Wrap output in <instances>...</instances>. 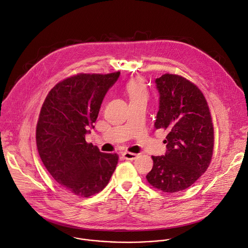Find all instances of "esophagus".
I'll list each match as a JSON object with an SVG mask.
<instances>
[{"label": "esophagus", "mask_w": 248, "mask_h": 248, "mask_svg": "<svg viewBox=\"0 0 248 248\" xmlns=\"http://www.w3.org/2000/svg\"><path fill=\"white\" fill-rule=\"evenodd\" d=\"M123 156H124V158L126 160H134V159H137V157H138V155L136 153H131V152H124Z\"/></svg>", "instance_id": "34e87169"}]
</instances>
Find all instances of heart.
I'll return each instance as SVG.
<instances>
[{
  "label": "heart",
  "instance_id": "heart-1",
  "mask_svg": "<svg viewBox=\"0 0 248 248\" xmlns=\"http://www.w3.org/2000/svg\"><path fill=\"white\" fill-rule=\"evenodd\" d=\"M125 91L130 101L146 100L147 98V90L145 84L140 79L130 80L125 85Z\"/></svg>",
  "mask_w": 248,
  "mask_h": 248
}]
</instances>
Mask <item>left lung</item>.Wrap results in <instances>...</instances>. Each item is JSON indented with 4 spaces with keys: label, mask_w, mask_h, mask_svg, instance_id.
I'll return each instance as SVG.
<instances>
[{
    "label": "left lung",
    "mask_w": 248,
    "mask_h": 248,
    "mask_svg": "<svg viewBox=\"0 0 248 248\" xmlns=\"http://www.w3.org/2000/svg\"><path fill=\"white\" fill-rule=\"evenodd\" d=\"M159 110L154 126L168 131L166 153L152 156L148 183L167 193L183 191L208 169L214 150V126L201 90L186 78L164 74L155 80Z\"/></svg>",
    "instance_id": "1"
}]
</instances>
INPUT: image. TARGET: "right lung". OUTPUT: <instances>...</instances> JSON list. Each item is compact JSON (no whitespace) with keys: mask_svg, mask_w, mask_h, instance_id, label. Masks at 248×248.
I'll use <instances>...</instances> for the list:
<instances>
[{"mask_svg":"<svg viewBox=\"0 0 248 248\" xmlns=\"http://www.w3.org/2000/svg\"><path fill=\"white\" fill-rule=\"evenodd\" d=\"M121 72L77 74L56 84L44 101L36 125L40 159L67 192L88 198L102 191L119 156L104 153L85 136L94 128L102 102Z\"/></svg>","mask_w":248,"mask_h":248,"instance_id":"obj_1","label":"right lung"}]
</instances>
